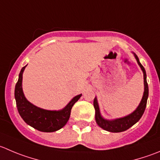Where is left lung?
<instances>
[{"label":"left lung","mask_w":160,"mask_h":160,"mask_svg":"<svg viewBox=\"0 0 160 160\" xmlns=\"http://www.w3.org/2000/svg\"><path fill=\"white\" fill-rule=\"evenodd\" d=\"M134 55V58L137 60V62L138 66H140L141 69L143 72L144 76V93L142 98L141 100V102L139 103L138 106L137 107L135 110L131 114L128 115L126 116H123L121 118H116L114 119H105L103 116H102L100 112V108H99L98 102L97 98H94V107L95 109V120L97 124L102 128L105 131H108V132L112 133H118L122 132V131H125L130 128L135 124L138 121H139V119L143 115L144 112L145 110V107H146L147 100H148V83H147L146 80V72H145V68L143 67L142 64H141L140 61H139L138 57L137 56L135 53L133 52Z\"/></svg>","instance_id":"1"}]
</instances>
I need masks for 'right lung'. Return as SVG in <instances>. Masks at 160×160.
I'll return each instance as SVG.
<instances>
[{
  "label": "right lung",
  "mask_w": 160,
  "mask_h": 160,
  "mask_svg": "<svg viewBox=\"0 0 160 160\" xmlns=\"http://www.w3.org/2000/svg\"><path fill=\"white\" fill-rule=\"evenodd\" d=\"M26 66L20 71L15 88V98L18 113L28 125L37 131L42 132L58 131L66 124L70 116L72 107L82 94L75 96L62 109L47 110L36 106L26 99L22 91V74Z\"/></svg>",
  "instance_id": "right-lung-1"
}]
</instances>
